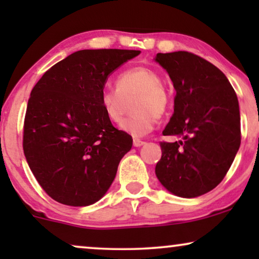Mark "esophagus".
<instances>
[{"label": "esophagus", "instance_id": "1", "mask_svg": "<svg viewBox=\"0 0 259 259\" xmlns=\"http://www.w3.org/2000/svg\"><path fill=\"white\" fill-rule=\"evenodd\" d=\"M133 145H134V147H140V146H143V145H145V141L140 140V139H134Z\"/></svg>", "mask_w": 259, "mask_h": 259}]
</instances>
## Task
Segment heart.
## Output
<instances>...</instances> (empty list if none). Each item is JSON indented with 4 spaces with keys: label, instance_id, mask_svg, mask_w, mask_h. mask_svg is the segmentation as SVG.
Masks as SVG:
<instances>
[{
    "label": "heart",
    "instance_id": "b5f03b06",
    "mask_svg": "<svg viewBox=\"0 0 259 259\" xmlns=\"http://www.w3.org/2000/svg\"><path fill=\"white\" fill-rule=\"evenodd\" d=\"M133 99L134 114L123 119L120 128L136 138L144 137L154 128L158 116L160 118L171 107V98L157 70L143 66L123 70L116 77L115 87L102 92L100 105L106 118L116 123Z\"/></svg>",
    "mask_w": 259,
    "mask_h": 259
}]
</instances>
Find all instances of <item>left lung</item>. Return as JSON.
Masks as SVG:
<instances>
[{
    "mask_svg": "<svg viewBox=\"0 0 259 259\" xmlns=\"http://www.w3.org/2000/svg\"><path fill=\"white\" fill-rule=\"evenodd\" d=\"M177 92L175 113L160 143L155 175L169 192L194 198L213 190L224 179L240 146V115L236 92L221 69L189 52L158 53Z\"/></svg>",
    "mask_w": 259,
    "mask_h": 259,
    "instance_id": "1",
    "label": "left lung"
}]
</instances>
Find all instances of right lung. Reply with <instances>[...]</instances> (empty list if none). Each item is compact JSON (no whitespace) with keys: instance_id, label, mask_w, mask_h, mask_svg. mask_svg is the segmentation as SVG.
Listing matches in <instances>:
<instances>
[{"instance_id":"add662e5","label":"right lung","mask_w":259,"mask_h":259,"mask_svg":"<svg viewBox=\"0 0 259 259\" xmlns=\"http://www.w3.org/2000/svg\"><path fill=\"white\" fill-rule=\"evenodd\" d=\"M140 51L83 49L46 72L28 100L23 152L37 183L59 203L94 204L107 192L132 137L100 105L112 72Z\"/></svg>"}]
</instances>
